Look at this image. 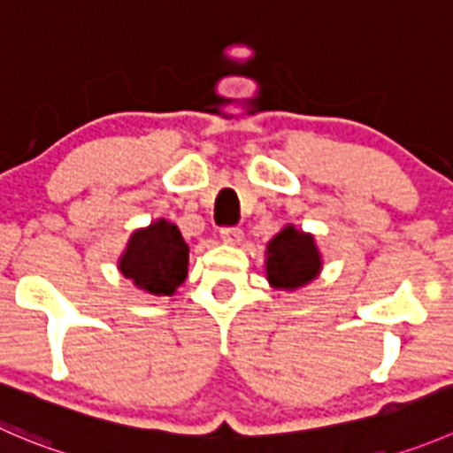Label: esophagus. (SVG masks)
I'll list each match as a JSON object with an SVG mask.
<instances>
[{"instance_id":"esophagus-1","label":"esophagus","mask_w":453,"mask_h":453,"mask_svg":"<svg viewBox=\"0 0 453 453\" xmlns=\"http://www.w3.org/2000/svg\"><path fill=\"white\" fill-rule=\"evenodd\" d=\"M221 241H223V243L239 245L241 241H243V230H241V227H223Z\"/></svg>"}]
</instances>
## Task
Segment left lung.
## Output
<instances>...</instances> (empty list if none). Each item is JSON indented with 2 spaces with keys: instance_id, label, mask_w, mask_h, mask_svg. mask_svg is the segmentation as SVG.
<instances>
[{
  "instance_id": "left-lung-1",
  "label": "left lung",
  "mask_w": 453,
  "mask_h": 453,
  "mask_svg": "<svg viewBox=\"0 0 453 453\" xmlns=\"http://www.w3.org/2000/svg\"><path fill=\"white\" fill-rule=\"evenodd\" d=\"M265 274L272 288L298 289L320 274L323 258L311 234L285 226L265 250Z\"/></svg>"
}]
</instances>
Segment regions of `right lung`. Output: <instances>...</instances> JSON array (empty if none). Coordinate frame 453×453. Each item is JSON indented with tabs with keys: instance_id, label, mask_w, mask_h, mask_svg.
Masks as SVG:
<instances>
[{
	"instance_id": "obj_1",
	"label": "right lung",
	"mask_w": 453,
	"mask_h": 453,
	"mask_svg": "<svg viewBox=\"0 0 453 453\" xmlns=\"http://www.w3.org/2000/svg\"><path fill=\"white\" fill-rule=\"evenodd\" d=\"M188 258L190 248L179 227L159 219L133 232L119 258V270L143 292L173 296L188 276Z\"/></svg>"
}]
</instances>
